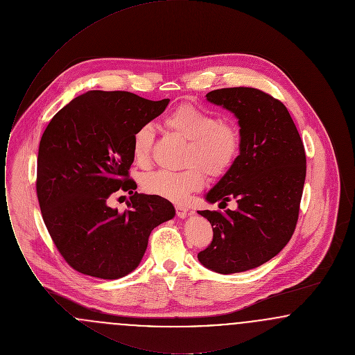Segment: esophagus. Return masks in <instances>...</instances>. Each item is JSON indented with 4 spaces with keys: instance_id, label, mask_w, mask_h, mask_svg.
Instances as JSON below:
<instances>
[{
    "instance_id": "1",
    "label": "esophagus",
    "mask_w": 355,
    "mask_h": 355,
    "mask_svg": "<svg viewBox=\"0 0 355 355\" xmlns=\"http://www.w3.org/2000/svg\"><path fill=\"white\" fill-rule=\"evenodd\" d=\"M175 213L180 218H185L186 216L189 214V209L184 205H175Z\"/></svg>"
}]
</instances>
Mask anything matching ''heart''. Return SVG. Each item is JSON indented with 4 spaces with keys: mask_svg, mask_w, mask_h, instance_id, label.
Returning a JSON list of instances; mask_svg holds the SVG:
<instances>
[{
    "mask_svg": "<svg viewBox=\"0 0 355 355\" xmlns=\"http://www.w3.org/2000/svg\"><path fill=\"white\" fill-rule=\"evenodd\" d=\"M171 130L189 141L185 169L157 170L144 175V191L171 201L186 196L205 184V169L210 177H222L234 166L241 153L242 138L234 122L220 119L214 112L193 105H181L165 117ZM154 133L150 125H142L135 135L132 153L135 162L146 165L152 154ZM203 168V170H202Z\"/></svg>",
    "mask_w": 355,
    "mask_h": 355,
    "instance_id": "1",
    "label": "heart"
}]
</instances>
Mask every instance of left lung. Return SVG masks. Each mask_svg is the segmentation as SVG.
<instances>
[{"mask_svg":"<svg viewBox=\"0 0 355 355\" xmlns=\"http://www.w3.org/2000/svg\"><path fill=\"white\" fill-rule=\"evenodd\" d=\"M207 101L233 112L241 126V153L207 194L210 203L236 200V210H200L213 241L198 253L210 270H250L279 253L293 236L306 177L304 142L286 106L255 87H223Z\"/></svg>","mask_w":355,"mask_h":355,"instance_id":"8db88e82","label":"left lung"}]
</instances>
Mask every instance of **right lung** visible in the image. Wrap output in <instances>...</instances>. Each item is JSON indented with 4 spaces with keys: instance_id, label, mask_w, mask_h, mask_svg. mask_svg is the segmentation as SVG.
<instances>
[{
    "instance_id": "add662e5",
    "label": "right lung",
    "mask_w": 355,
    "mask_h": 355,
    "mask_svg": "<svg viewBox=\"0 0 355 355\" xmlns=\"http://www.w3.org/2000/svg\"><path fill=\"white\" fill-rule=\"evenodd\" d=\"M169 101L90 90L46 126L38 148L37 197L57 250L74 270L102 279L129 274L139 265L153 229L174 217L168 200L135 191L129 174L133 135ZM122 191L131 197L128 209L119 212L108 201Z\"/></svg>"
}]
</instances>
